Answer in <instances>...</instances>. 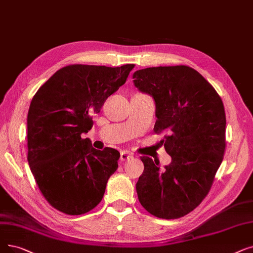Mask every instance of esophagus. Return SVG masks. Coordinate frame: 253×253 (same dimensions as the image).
I'll return each mask as SVG.
<instances>
[{
    "mask_svg": "<svg viewBox=\"0 0 253 253\" xmlns=\"http://www.w3.org/2000/svg\"><path fill=\"white\" fill-rule=\"evenodd\" d=\"M133 156H134V154H133V153L128 152V151H123V152H121V157H120V159H121V160H123V161H125V160L132 159V158H133Z\"/></svg>",
    "mask_w": 253,
    "mask_h": 253,
    "instance_id": "esophagus-1",
    "label": "esophagus"
}]
</instances>
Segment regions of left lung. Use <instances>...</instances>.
I'll list each match as a JSON object with an SVG mask.
<instances>
[{"instance_id": "1", "label": "left lung", "mask_w": 253, "mask_h": 253, "mask_svg": "<svg viewBox=\"0 0 253 253\" xmlns=\"http://www.w3.org/2000/svg\"><path fill=\"white\" fill-rule=\"evenodd\" d=\"M133 83L156 103L155 133L171 162L142 156L145 169L136 183L140 205L158 218L177 219L199 206L210 191L225 151L223 102L212 84L189 66L137 70Z\"/></svg>"}]
</instances>
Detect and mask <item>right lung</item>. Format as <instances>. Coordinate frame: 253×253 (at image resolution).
Returning <instances> with one entry per match:
<instances>
[{
	"label": "right lung",
	"mask_w": 253,
	"mask_h": 253,
	"mask_svg": "<svg viewBox=\"0 0 253 253\" xmlns=\"http://www.w3.org/2000/svg\"><path fill=\"white\" fill-rule=\"evenodd\" d=\"M134 64H73L61 68L33 97L28 113V162L48 204L82 215L99 204L120 153L83 138L107 98L126 83Z\"/></svg>",
	"instance_id": "obj_1"
}]
</instances>
